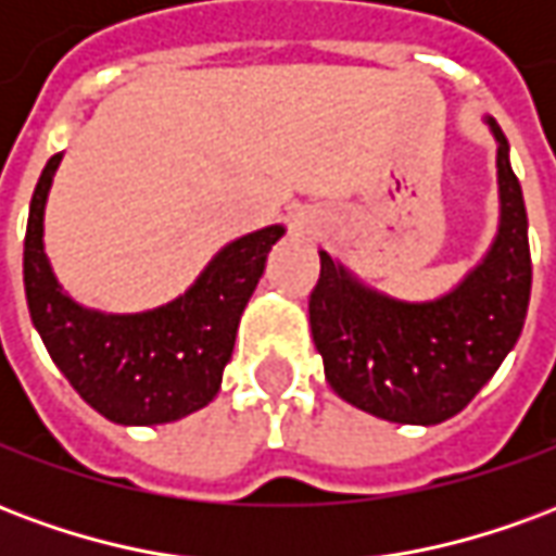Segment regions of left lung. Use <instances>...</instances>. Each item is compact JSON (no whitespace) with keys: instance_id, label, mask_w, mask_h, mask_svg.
<instances>
[{"instance_id":"left-lung-1","label":"left lung","mask_w":556,"mask_h":556,"mask_svg":"<svg viewBox=\"0 0 556 556\" xmlns=\"http://www.w3.org/2000/svg\"><path fill=\"white\" fill-rule=\"evenodd\" d=\"M501 226L489 253L453 291L426 303L387 298L321 253L309 327L339 399L390 422L455 417L515 349L530 303V243L521 184L494 118Z\"/></svg>"}]
</instances>
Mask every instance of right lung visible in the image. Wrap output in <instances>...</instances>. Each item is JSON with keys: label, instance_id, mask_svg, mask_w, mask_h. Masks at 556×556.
<instances>
[{"label": "right lung", "instance_id": "right-lung-1", "mask_svg": "<svg viewBox=\"0 0 556 556\" xmlns=\"http://www.w3.org/2000/svg\"><path fill=\"white\" fill-rule=\"evenodd\" d=\"M62 154L31 193L23 282L35 330L53 363L91 408L122 426H160L205 408L231 361L243 306L265 274L282 226L226 243L181 298L134 315L79 306L62 291L43 253V207Z\"/></svg>", "mask_w": 556, "mask_h": 556}]
</instances>
